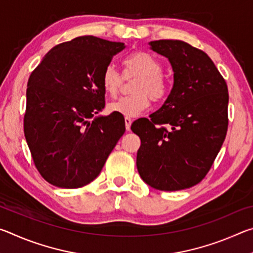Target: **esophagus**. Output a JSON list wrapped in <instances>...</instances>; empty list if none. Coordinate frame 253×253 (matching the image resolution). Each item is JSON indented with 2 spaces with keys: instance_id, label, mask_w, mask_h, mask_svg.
<instances>
[{
  "instance_id": "esophagus-1",
  "label": "esophagus",
  "mask_w": 253,
  "mask_h": 253,
  "mask_svg": "<svg viewBox=\"0 0 253 253\" xmlns=\"http://www.w3.org/2000/svg\"><path fill=\"white\" fill-rule=\"evenodd\" d=\"M131 118L129 117H125V126H126V129L129 130L130 129V125H131Z\"/></svg>"
}]
</instances>
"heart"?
Listing matches in <instances>:
<instances>
[{
    "label": "heart",
    "instance_id": "heart-1",
    "mask_svg": "<svg viewBox=\"0 0 253 253\" xmlns=\"http://www.w3.org/2000/svg\"><path fill=\"white\" fill-rule=\"evenodd\" d=\"M124 72L137 74L140 79L134 88V95L119 98L108 106L111 113L125 117H136L147 110L151 106L150 97L154 101L164 100L169 91V84L163 75V66L160 60L145 51H135L123 59ZM101 87L110 97L117 96L122 84V75L113 65L104 68L100 77Z\"/></svg>",
    "mask_w": 253,
    "mask_h": 253
}]
</instances>
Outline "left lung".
Here are the masks:
<instances>
[{"mask_svg": "<svg viewBox=\"0 0 253 253\" xmlns=\"http://www.w3.org/2000/svg\"><path fill=\"white\" fill-rule=\"evenodd\" d=\"M169 60L174 84L168 99L131 130L140 138L136 165L160 191L199 184L212 168L228 131V85L204 51L179 40L149 42Z\"/></svg>", "mask_w": 253, "mask_h": 253, "instance_id": "8db88e82", "label": "left lung"}]
</instances>
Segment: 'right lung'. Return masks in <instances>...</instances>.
I'll return each mask as SVG.
<instances>
[{
	"label": "right lung",
	"instance_id": "add662e5",
	"mask_svg": "<svg viewBox=\"0 0 253 253\" xmlns=\"http://www.w3.org/2000/svg\"><path fill=\"white\" fill-rule=\"evenodd\" d=\"M125 45L93 36L53 46L28 81L24 136L41 176L54 186L93 181L124 135L123 115L105 107L100 77Z\"/></svg>",
	"mask_w": 253,
	"mask_h": 253
}]
</instances>
